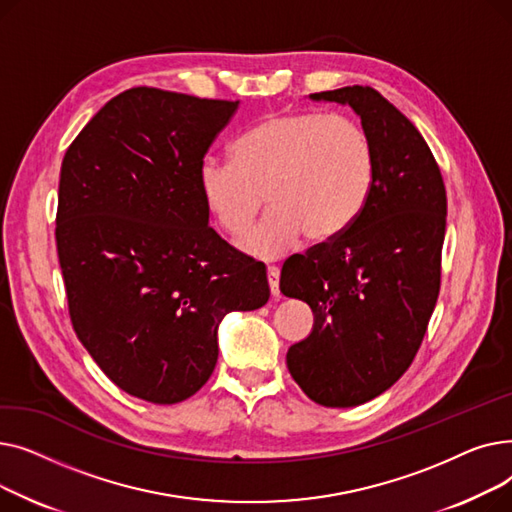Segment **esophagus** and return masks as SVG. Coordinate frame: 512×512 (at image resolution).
I'll return each instance as SVG.
<instances>
[{
	"label": "esophagus",
	"mask_w": 512,
	"mask_h": 512,
	"mask_svg": "<svg viewBox=\"0 0 512 512\" xmlns=\"http://www.w3.org/2000/svg\"><path fill=\"white\" fill-rule=\"evenodd\" d=\"M267 282H270L272 297H280V270L276 265L267 267Z\"/></svg>",
	"instance_id": "esophagus-1"
}]
</instances>
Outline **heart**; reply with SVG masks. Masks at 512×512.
<instances>
[{
  "instance_id": "1",
  "label": "heart",
  "mask_w": 512,
  "mask_h": 512,
  "mask_svg": "<svg viewBox=\"0 0 512 512\" xmlns=\"http://www.w3.org/2000/svg\"><path fill=\"white\" fill-rule=\"evenodd\" d=\"M375 180V147L353 116L276 112L251 126L232 147V159L205 157L199 191L230 236L247 230L265 201L270 211L240 240L257 259H280L311 240H326L351 224Z\"/></svg>"
}]
</instances>
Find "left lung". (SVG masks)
Returning a JSON list of instances; mask_svg holds the SVG:
<instances>
[{"label": "left lung", "mask_w": 512, "mask_h": 512, "mask_svg": "<svg viewBox=\"0 0 512 512\" xmlns=\"http://www.w3.org/2000/svg\"><path fill=\"white\" fill-rule=\"evenodd\" d=\"M311 99L357 112L375 147V180L351 224L282 265V294L315 315L286 365L317 405L357 407L386 392L423 342L440 292L446 188L419 130L375 89Z\"/></svg>", "instance_id": "1"}]
</instances>
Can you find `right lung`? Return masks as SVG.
Listing matches in <instances>:
<instances>
[{"label":"right lung","mask_w":512,"mask_h":512,"mask_svg":"<svg viewBox=\"0 0 512 512\" xmlns=\"http://www.w3.org/2000/svg\"><path fill=\"white\" fill-rule=\"evenodd\" d=\"M238 101L134 87L68 147L56 242L72 328L118 388L176 405L209 380L218 326L270 299L265 265L209 226L199 166Z\"/></svg>","instance_id":"1"}]
</instances>
